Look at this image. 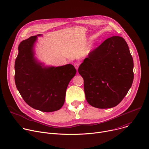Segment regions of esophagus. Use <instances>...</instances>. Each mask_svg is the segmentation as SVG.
Masks as SVG:
<instances>
[{
    "label": "esophagus",
    "instance_id": "obj_1",
    "mask_svg": "<svg viewBox=\"0 0 149 149\" xmlns=\"http://www.w3.org/2000/svg\"><path fill=\"white\" fill-rule=\"evenodd\" d=\"M79 64H80V63H79V62H76V63H74V67H75V68H76L77 70H78V67H79Z\"/></svg>",
    "mask_w": 149,
    "mask_h": 149
}]
</instances>
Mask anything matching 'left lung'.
I'll list each match as a JSON object with an SVG mask.
<instances>
[{"label": "left lung", "instance_id": "obj_1", "mask_svg": "<svg viewBox=\"0 0 149 149\" xmlns=\"http://www.w3.org/2000/svg\"><path fill=\"white\" fill-rule=\"evenodd\" d=\"M133 67L128 45L122 37L109 38L91 51L78 68L88 104L101 109L117 105L132 87Z\"/></svg>", "mask_w": 149, "mask_h": 149}]
</instances>
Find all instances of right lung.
Listing matches in <instances>:
<instances>
[{
  "instance_id": "right-lung-1",
  "label": "right lung",
  "mask_w": 149,
  "mask_h": 149,
  "mask_svg": "<svg viewBox=\"0 0 149 149\" xmlns=\"http://www.w3.org/2000/svg\"><path fill=\"white\" fill-rule=\"evenodd\" d=\"M37 36H31L19 45L15 63V84L30 107L52 112L59 110L64 104L68 84L77 70L71 64L58 67L41 65L34 58L33 49Z\"/></svg>"
}]
</instances>
